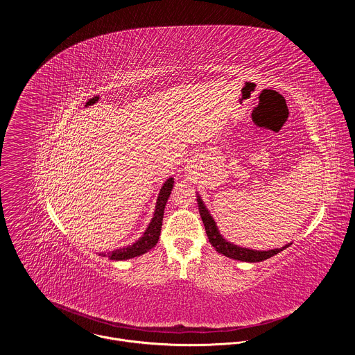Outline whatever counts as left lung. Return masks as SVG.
Here are the masks:
<instances>
[{"label": "left lung", "mask_w": 355, "mask_h": 355, "mask_svg": "<svg viewBox=\"0 0 355 355\" xmlns=\"http://www.w3.org/2000/svg\"><path fill=\"white\" fill-rule=\"evenodd\" d=\"M196 200H198V209H199L202 222H204V225H205V230H207L209 243L218 252H220V254H223L229 259L245 261V263H260V261H264V260L278 254V252H281L282 250H285L286 247H289L292 244V243H288L284 247L272 248V250H254V248L237 245L223 237L214 216L211 215L209 209L204 204V199L200 198V195L198 192H196Z\"/></svg>", "instance_id": "1"}]
</instances>
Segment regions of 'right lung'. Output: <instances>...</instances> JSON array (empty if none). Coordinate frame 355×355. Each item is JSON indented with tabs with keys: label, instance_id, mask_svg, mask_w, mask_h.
<instances>
[{
	"label": "right lung",
	"instance_id": "1",
	"mask_svg": "<svg viewBox=\"0 0 355 355\" xmlns=\"http://www.w3.org/2000/svg\"><path fill=\"white\" fill-rule=\"evenodd\" d=\"M173 187H174V178L168 177L159 192L153 218H151V220L147 225L143 234L133 244H129V245H125L121 248H115L108 252H98V254L108 257L112 261H123V260H130V259L139 257V256L144 254V252H147L148 250L153 248L157 244L160 233H162L164 208H166L167 200L171 195Z\"/></svg>",
	"mask_w": 355,
	"mask_h": 355
}]
</instances>
